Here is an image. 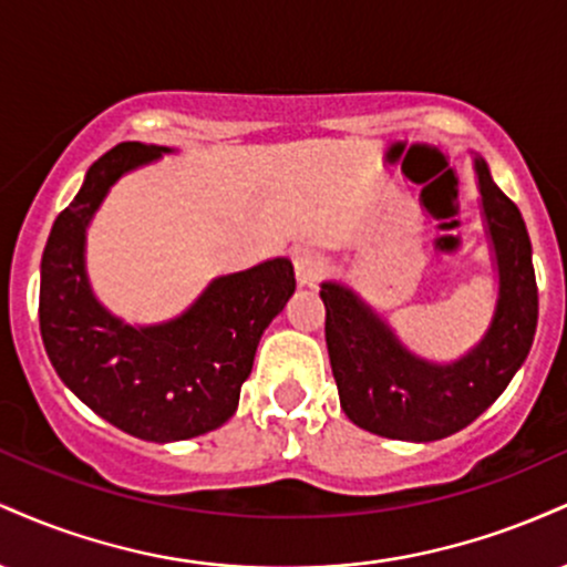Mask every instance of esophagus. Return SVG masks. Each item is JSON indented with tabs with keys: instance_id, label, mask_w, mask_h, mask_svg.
<instances>
[{
	"instance_id": "esophagus-1",
	"label": "esophagus",
	"mask_w": 567,
	"mask_h": 567,
	"mask_svg": "<svg viewBox=\"0 0 567 567\" xmlns=\"http://www.w3.org/2000/svg\"><path fill=\"white\" fill-rule=\"evenodd\" d=\"M324 275V258L315 250L296 252V279L301 288H315Z\"/></svg>"
}]
</instances>
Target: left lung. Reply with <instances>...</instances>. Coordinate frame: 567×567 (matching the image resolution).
I'll return each instance as SVG.
<instances>
[{"label": "left lung", "instance_id": "1", "mask_svg": "<svg viewBox=\"0 0 567 567\" xmlns=\"http://www.w3.org/2000/svg\"><path fill=\"white\" fill-rule=\"evenodd\" d=\"M474 173L498 298L485 336L466 354L453 362L413 354L349 285L322 282L324 341L341 408L351 424L379 437L432 442L461 432L498 400L533 347L538 290L528 229L483 157H474Z\"/></svg>", "mask_w": 567, "mask_h": 567}]
</instances>
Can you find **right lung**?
<instances>
[{
    "instance_id": "1",
    "label": "right lung",
    "mask_w": 567,
    "mask_h": 567,
    "mask_svg": "<svg viewBox=\"0 0 567 567\" xmlns=\"http://www.w3.org/2000/svg\"><path fill=\"white\" fill-rule=\"evenodd\" d=\"M173 148L120 143L93 162L42 252L39 330L55 373L90 410L148 442H178L231 419L258 341L290 296V258L220 275L178 317L127 324L90 288L87 226L122 175Z\"/></svg>"
}]
</instances>
